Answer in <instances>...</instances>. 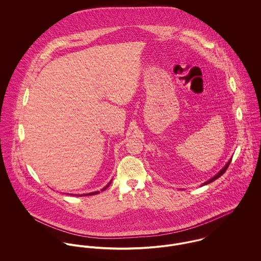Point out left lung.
<instances>
[{"label":"left lung","instance_id":"obj_1","mask_svg":"<svg viewBox=\"0 0 261 261\" xmlns=\"http://www.w3.org/2000/svg\"><path fill=\"white\" fill-rule=\"evenodd\" d=\"M231 160H232V159H230V160H229V161L226 163V165L224 166L223 168H222V169H221V170H220V171H219V172H218V173H217V174H216L214 177H212L211 179H209L208 181H206L205 183H203V184H202V186H204V185H207V184H209V183H211V182H213V181L217 180L218 178H220V177L223 175L224 173L226 172V170H227L228 166H229V165H230V163H231Z\"/></svg>","mask_w":261,"mask_h":261}]
</instances>
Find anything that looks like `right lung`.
I'll return each mask as SVG.
<instances>
[{"mask_svg": "<svg viewBox=\"0 0 261 261\" xmlns=\"http://www.w3.org/2000/svg\"><path fill=\"white\" fill-rule=\"evenodd\" d=\"M112 184V181L107 185V186L105 187V188H102L101 189V191H105L108 187L110 186ZM99 193V191H96V192H91V193H88V194H82V195H74V196H78V197H80V196H91V195H96V194H98Z\"/></svg>", "mask_w": 261, "mask_h": 261, "instance_id": "add662e5", "label": "right lung"}]
</instances>
